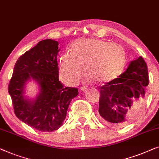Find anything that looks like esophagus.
<instances>
[{
  "instance_id": "esophagus-1",
  "label": "esophagus",
  "mask_w": 159,
  "mask_h": 159,
  "mask_svg": "<svg viewBox=\"0 0 159 159\" xmlns=\"http://www.w3.org/2000/svg\"><path fill=\"white\" fill-rule=\"evenodd\" d=\"M80 90H81L82 91H84V92H86V91H87L88 89H87L86 86H82V87H80Z\"/></svg>"
}]
</instances>
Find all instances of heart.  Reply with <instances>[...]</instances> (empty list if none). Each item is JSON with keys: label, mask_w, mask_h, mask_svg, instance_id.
<instances>
[{"label": "heart", "mask_w": 159, "mask_h": 159, "mask_svg": "<svg viewBox=\"0 0 159 159\" xmlns=\"http://www.w3.org/2000/svg\"><path fill=\"white\" fill-rule=\"evenodd\" d=\"M125 65V53L119 44L94 39H83L75 42L70 53L60 57V77L65 84L77 82L84 74L94 80L109 83L119 77Z\"/></svg>", "instance_id": "b5f03b06"}]
</instances>
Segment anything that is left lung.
Returning <instances> with one entry per match:
<instances>
[{"label": "left lung", "instance_id": "1", "mask_svg": "<svg viewBox=\"0 0 159 159\" xmlns=\"http://www.w3.org/2000/svg\"><path fill=\"white\" fill-rule=\"evenodd\" d=\"M148 82L143 58L132 60L117 79L100 88L99 113L102 121L112 127H122L136 119L143 110Z\"/></svg>", "mask_w": 159, "mask_h": 159}]
</instances>
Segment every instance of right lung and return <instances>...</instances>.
<instances>
[{
    "label": "right lung",
    "instance_id": "add662e5",
    "mask_svg": "<svg viewBox=\"0 0 159 159\" xmlns=\"http://www.w3.org/2000/svg\"><path fill=\"white\" fill-rule=\"evenodd\" d=\"M58 44L55 40L44 39L22 55L16 62L8 88L16 116L42 132L62 126L71 100L79 94V89L64 87L59 80ZM32 80L38 85V93L29 98L25 88Z\"/></svg>",
    "mask_w": 159,
    "mask_h": 159
}]
</instances>
